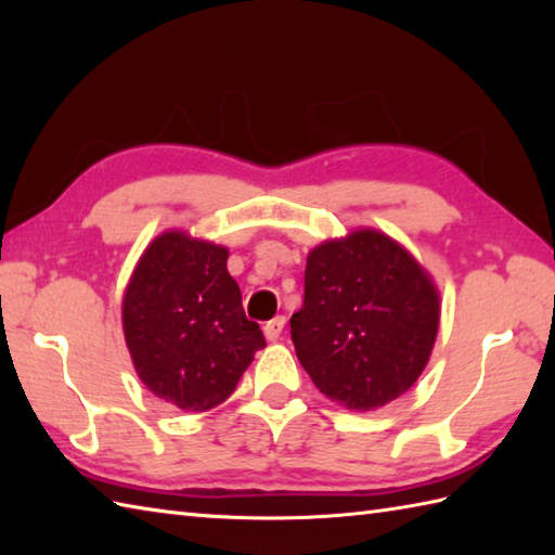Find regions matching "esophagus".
I'll use <instances>...</instances> for the list:
<instances>
[{
	"label": "esophagus",
	"instance_id": "1",
	"mask_svg": "<svg viewBox=\"0 0 555 555\" xmlns=\"http://www.w3.org/2000/svg\"><path fill=\"white\" fill-rule=\"evenodd\" d=\"M284 326H286V317H274V320H269L264 324L267 340H279L281 332H284Z\"/></svg>",
	"mask_w": 555,
	"mask_h": 555
}]
</instances>
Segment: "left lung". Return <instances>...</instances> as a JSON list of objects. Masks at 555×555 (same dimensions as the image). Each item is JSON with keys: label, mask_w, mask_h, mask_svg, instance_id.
<instances>
[{"label": "left lung", "mask_w": 555, "mask_h": 555, "mask_svg": "<svg viewBox=\"0 0 555 555\" xmlns=\"http://www.w3.org/2000/svg\"><path fill=\"white\" fill-rule=\"evenodd\" d=\"M439 288L403 245L356 229L310 250L291 338L305 372L346 410L370 412L420 379L439 334Z\"/></svg>", "instance_id": "left-lung-1"}]
</instances>
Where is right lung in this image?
I'll return each mask as SVG.
<instances>
[{
  "label": "right lung",
  "instance_id": "right-lung-1",
  "mask_svg": "<svg viewBox=\"0 0 555 555\" xmlns=\"http://www.w3.org/2000/svg\"><path fill=\"white\" fill-rule=\"evenodd\" d=\"M229 247L171 229L140 255L121 322L133 367L152 393L185 412L223 403L264 348L227 269Z\"/></svg>",
  "mask_w": 555,
  "mask_h": 555
}]
</instances>
